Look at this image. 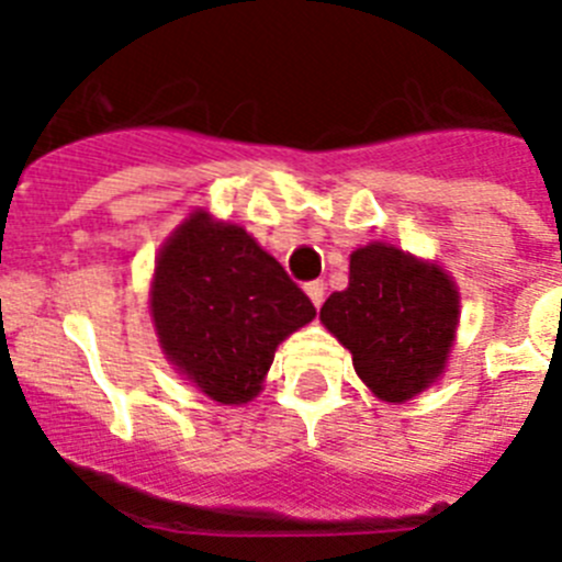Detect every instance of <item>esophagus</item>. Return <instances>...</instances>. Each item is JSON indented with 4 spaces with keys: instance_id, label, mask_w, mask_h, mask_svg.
I'll return each instance as SVG.
<instances>
[{
    "instance_id": "1",
    "label": "esophagus",
    "mask_w": 562,
    "mask_h": 562,
    "mask_svg": "<svg viewBox=\"0 0 562 562\" xmlns=\"http://www.w3.org/2000/svg\"><path fill=\"white\" fill-rule=\"evenodd\" d=\"M305 294H308V300L314 302L316 308H319L322 302H325V282H308V285H305Z\"/></svg>"
}]
</instances>
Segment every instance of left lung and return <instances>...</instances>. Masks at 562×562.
Here are the masks:
<instances>
[{"instance_id": "8db88e82", "label": "left lung", "mask_w": 562, "mask_h": 562, "mask_svg": "<svg viewBox=\"0 0 562 562\" xmlns=\"http://www.w3.org/2000/svg\"><path fill=\"white\" fill-rule=\"evenodd\" d=\"M319 322L350 350L356 375L379 402L404 404L447 373L461 294L438 260L368 243L350 254L348 288L325 300Z\"/></svg>"}]
</instances>
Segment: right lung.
Wrapping results in <instances>:
<instances>
[{
    "mask_svg": "<svg viewBox=\"0 0 562 562\" xmlns=\"http://www.w3.org/2000/svg\"><path fill=\"white\" fill-rule=\"evenodd\" d=\"M149 316L175 373L240 407L260 396L277 348L316 308L240 223L194 209L155 257Z\"/></svg>",
    "mask_w": 562,
    "mask_h": 562,
    "instance_id": "1",
    "label": "right lung"
}]
</instances>
